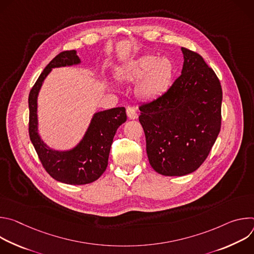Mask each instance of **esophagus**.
<instances>
[{"label":"esophagus","mask_w":254,"mask_h":254,"mask_svg":"<svg viewBox=\"0 0 254 254\" xmlns=\"http://www.w3.org/2000/svg\"><path fill=\"white\" fill-rule=\"evenodd\" d=\"M127 118H128L129 120H135V119H137V114H136V112H135V110H134L133 107L128 106V107L127 108Z\"/></svg>","instance_id":"obj_1"}]
</instances>
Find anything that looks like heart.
<instances>
[{
  "label": "heart",
  "mask_w": 254,
  "mask_h": 254,
  "mask_svg": "<svg viewBox=\"0 0 254 254\" xmlns=\"http://www.w3.org/2000/svg\"><path fill=\"white\" fill-rule=\"evenodd\" d=\"M174 74V65L167 57L144 55L130 62L119 72V79L136 81L139 98L152 101L162 96L169 88Z\"/></svg>",
  "instance_id": "b5f03b06"
}]
</instances>
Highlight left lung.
I'll list each match as a JSON object with an SVG mask.
<instances>
[{
    "instance_id": "1",
    "label": "left lung",
    "mask_w": 254,
    "mask_h": 254,
    "mask_svg": "<svg viewBox=\"0 0 254 254\" xmlns=\"http://www.w3.org/2000/svg\"><path fill=\"white\" fill-rule=\"evenodd\" d=\"M181 74L159 98L139 106L147 154L164 176H185L208 157L221 127L222 88L203 57L182 47Z\"/></svg>"
}]
</instances>
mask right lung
Wrapping results in <instances>:
<instances>
[{"instance_id":"obj_1","label":"right lung","mask_w":254,"mask_h":254,"mask_svg":"<svg viewBox=\"0 0 254 254\" xmlns=\"http://www.w3.org/2000/svg\"><path fill=\"white\" fill-rule=\"evenodd\" d=\"M80 59L75 50L59 53L45 67L29 93V135L46 172L56 181L69 185H84L96 181L105 171L117 129L127 121L125 107L94 114L80 142L69 151L50 149L38 133L37 97L52 68L76 65Z\"/></svg>"}]
</instances>
